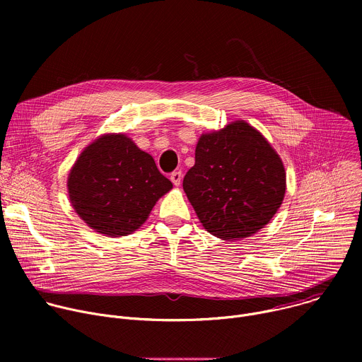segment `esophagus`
Here are the masks:
<instances>
[{
  "mask_svg": "<svg viewBox=\"0 0 362 362\" xmlns=\"http://www.w3.org/2000/svg\"><path fill=\"white\" fill-rule=\"evenodd\" d=\"M182 177H183V175H182L180 170H176V172H173V173L170 175V180H172V183H173L175 186H180Z\"/></svg>",
  "mask_w": 362,
  "mask_h": 362,
  "instance_id": "esophagus-1",
  "label": "esophagus"
}]
</instances>
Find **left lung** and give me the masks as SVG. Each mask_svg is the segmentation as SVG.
<instances>
[{"mask_svg": "<svg viewBox=\"0 0 362 362\" xmlns=\"http://www.w3.org/2000/svg\"><path fill=\"white\" fill-rule=\"evenodd\" d=\"M286 173L279 154L243 120L200 136L183 190L211 235L223 240L252 236L282 204Z\"/></svg>", "mask_w": 362, "mask_h": 362, "instance_id": "1", "label": "left lung"}]
</instances>
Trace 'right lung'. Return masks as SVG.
I'll return each mask as SVG.
<instances>
[{
  "label": "right lung",
  "mask_w": 362,
  "mask_h": 362,
  "mask_svg": "<svg viewBox=\"0 0 362 362\" xmlns=\"http://www.w3.org/2000/svg\"><path fill=\"white\" fill-rule=\"evenodd\" d=\"M71 206L95 232L110 238L139 229L172 187L148 153L126 134H103L76 160L67 180Z\"/></svg>",
  "instance_id": "1"
}]
</instances>
